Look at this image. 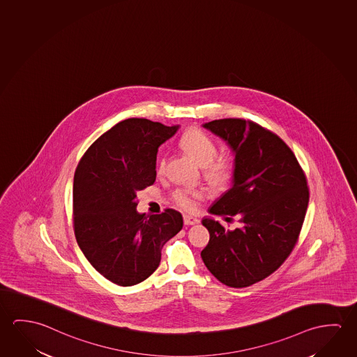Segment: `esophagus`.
<instances>
[{"instance_id":"34e87169","label":"esophagus","mask_w":357,"mask_h":357,"mask_svg":"<svg viewBox=\"0 0 357 357\" xmlns=\"http://www.w3.org/2000/svg\"><path fill=\"white\" fill-rule=\"evenodd\" d=\"M197 218H195V217H191V215H183V223H185V226H192V225H196L198 223Z\"/></svg>"}]
</instances>
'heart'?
Listing matches in <instances>:
<instances>
[{"instance_id":"heart-1","label":"heart","mask_w":357,"mask_h":357,"mask_svg":"<svg viewBox=\"0 0 357 357\" xmlns=\"http://www.w3.org/2000/svg\"><path fill=\"white\" fill-rule=\"evenodd\" d=\"M180 146L191 159L204 167L206 177L215 183L225 185L232 177V164L226 159H217L218 147L211 136L199 129L188 130L181 136ZM165 160L158 162V174H162ZM174 202L177 207L186 212L197 210L198 202L204 197V193L191 188H178L174 192Z\"/></svg>"}]
</instances>
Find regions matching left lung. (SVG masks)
I'll return each mask as SVG.
<instances>
[{
    "label": "left lung",
    "instance_id": "obj_1",
    "mask_svg": "<svg viewBox=\"0 0 357 357\" xmlns=\"http://www.w3.org/2000/svg\"><path fill=\"white\" fill-rule=\"evenodd\" d=\"M204 128L234 155L232 187L208 211L226 221L237 217L239 227L204 218L210 242L201 257L221 283L245 288L275 272L294 248L309 204L306 177L288 145L261 125L220 119Z\"/></svg>",
    "mask_w": 357,
    "mask_h": 357
}]
</instances>
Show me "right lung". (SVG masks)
Here are the masks:
<instances>
[{
	"instance_id": "obj_1",
	"label": "right lung",
	"mask_w": 357,
	"mask_h": 357,
	"mask_svg": "<svg viewBox=\"0 0 357 357\" xmlns=\"http://www.w3.org/2000/svg\"><path fill=\"white\" fill-rule=\"evenodd\" d=\"M180 125L123 120L85 151L75 169L73 223L85 258L110 282L142 283L159 266L164 244L180 232V212L136 211V192L156 180V155Z\"/></svg>"
}]
</instances>
